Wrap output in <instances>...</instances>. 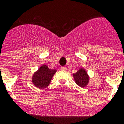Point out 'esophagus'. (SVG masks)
<instances>
[{"label": "esophagus", "mask_w": 124, "mask_h": 124, "mask_svg": "<svg viewBox=\"0 0 124 124\" xmlns=\"http://www.w3.org/2000/svg\"><path fill=\"white\" fill-rule=\"evenodd\" d=\"M61 70H63V71H66V70H67V68L66 67H65V66H63V67H61Z\"/></svg>", "instance_id": "esophagus-1"}]
</instances>
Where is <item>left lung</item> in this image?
I'll return each mask as SVG.
<instances>
[{
  "label": "left lung",
  "mask_w": 124,
  "mask_h": 124,
  "mask_svg": "<svg viewBox=\"0 0 124 124\" xmlns=\"http://www.w3.org/2000/svg\"><path fill=\"white\" fill-rule=\"evenodd\" d=\"M75 82L78 86L81 87H86L89 82V76L87 72L84 68H80L78 71L73 74Z\"/></svg>",
  "instance_id": "left-lung-1"
}]
</instances>
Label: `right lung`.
<instances>
[{"instance_id":"obj_1","label":"right lung","mask_w":124,"mask_h":124,"mask_svg":"<svg viewBox=\"0 0 124 124\" xmlns=\"http://www.w3.org/2000/svg\"><path fill=\"white\" fill-rule=\"evenodd\" d=\"M56 70H51L46 65H42L32 76V82L39 89L46 88L50 84Z\"/></svg>"}]
</instances>
